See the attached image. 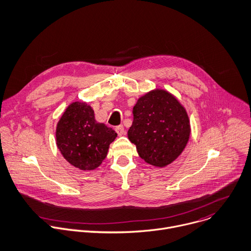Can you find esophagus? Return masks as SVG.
I'll return each mask as SVG.
<instances>
[{"label": "esophagus", "mask_w": 251, "mask_h": 251, "mask_svg": "<svg viewBox=\"0 0 251 251\" xmlns=\"http://www.w3.org/2000/svg\"><path fill=\"white\" fill-rule=\"evenodd\" d=\"M116 131H117V133L119 134V136H122V135H124V134L126 133V130H125L124 126H117V127H116Z\"/></svg>", "instance_id": "obj_1"}]
</instances>
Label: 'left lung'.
I'll list each match as a JSON object with an SVG mask.
<instances>
[{"instance_id":"left-lung-1","label":"left lung","mask_w":251,"mask_h":251,"mask_svg":"<svg viewBox=\"0 0 251 251\" xmlns=\"http://www.w3.org/2000/svg\"><path fill=\"white\" fill-rule=\"evenodd\" d=\"M127 131L137 153L146 163L164 168L183 152L191 134L188 114L178 99L164 89L138 98Z\"/></svg>"}]
</instances>
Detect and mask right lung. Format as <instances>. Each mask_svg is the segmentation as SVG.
<instances>
[{
    "label": "right lung",
    "mask_w": 251,
    "mask_h": 251,
    "mask_svg": "<svg viewBox=\"0 0 251 251\" xmlns=\"http://www.w3.org/2000/svg\"><path fill=\"white\" fill-rule=\"evenodd\" d=\"M117 132L95 120L92 107L84 102L71 103L56 126V144L62 156L74 167L91 171L107 157Z\"/></svg>",
    "instance_id": "1"
}]
</instances>
